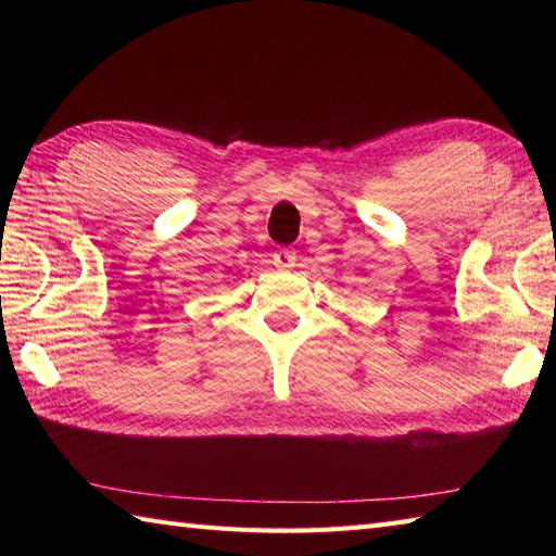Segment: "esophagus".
I'll return each instance as SVG.
<instances>
[{"label": "esophagus", "mask_w": 556, "mask_h": 556, "mask_svg": "<svg viewBox=\"0 0 556 556\" xmlns=\"http://www.w3.org/2000/svg\"><path fill=\"white\" fill-rule=\"evenodd\" d=\"M271 265L277 269H291L296 265V251H291V248H279V251L271 255Z\"/></svg>", "instance_id": "34e87169"}]
</instances>
